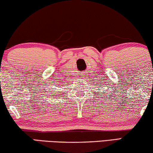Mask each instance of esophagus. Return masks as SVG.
<instances>
[{"instance_id":"1","label":"esophagus","mask_w":153,"mask_h":153,"mask_svg":"<svg viewBox=\"0 0 153 153\" xmlns=\"http://www.w3.org/2000/svg\"><path fill=\"white\" fill-rule=\"evenodd\" d=\"M83 78H85V77H83Z\"/></svg>"}]
</instances>
